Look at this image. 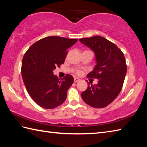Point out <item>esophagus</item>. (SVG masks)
I'll use <instances>...</instances> for the list:
<instances>
[{
	"label": "esophagus",
	"mask_w": 147,
	"mask_h": 147,
	"mask_svg": "<svg viewBox=\"0 0 147 147\" xmlns=\"http://www.w3.org/2000/svg\"><path fill=\"white\" fill-rule=\"evenodd\" d=\"M80 80H80V78H74V82H75V83L80 82Z\"/></svg>",
	"instance_id": "obj_1"
}]
</instances>
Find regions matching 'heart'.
Returning a JSON list of instances; mask_svg holds the SVG:
<instances>
[{"label": "heart", "mask_w": 147, "mask_h": 147, "mask_svg": "<svg viewBox=\"0 0 147 147\" xmlns=\"http://www.w3.org/2000/svg\"><path fill=\"white\" fill-rule=\"evenodd\" d=\"M76 73L78 74H81L82 73V71H81V70H77L76 71Z\"/></svg>", "instance_id": "1"}]
</instances>
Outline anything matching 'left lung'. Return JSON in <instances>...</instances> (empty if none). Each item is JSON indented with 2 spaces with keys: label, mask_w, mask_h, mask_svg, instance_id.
<instances>
[{
  "label": "left lung",
  "mask_w": 147,
  "mask_h": 147,
  "mask_svg": "<svg viewBox=\"0 0 147 147\" xmlns=\"http://www.w3.org/2000/svg\"><path fill=\"white\" fill-rule=\"evenodd\" d=\"M79 40L91 49L96 57V64L87 78L98 79L96 85L88 84L87 89L82 93V97L92 107H105L114 100L123 88L127 71L125 57L114 43L102 36Z\"/></svg>",
  "instance_id": "obj_1"
}]
</instances>
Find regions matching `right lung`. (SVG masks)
<instances>
[{
    "mask_svg": "<svg viewBox=\"0 0 147 147\" xmlns=\"http://www.w3.org/2000/svg\"><path fill=\"white\" fill-rule=\"evenodd\" d=\"M77 39L51 36L30 47L22 61L21 74L28 93L40 107L52 109L63 104L67 90L74 82L70 74L61 80L53 70L64 64L67 49Z\"/></svg>",
    "mask_w": 147,
    "mask_h": 147,
    "instance_id": "right-lung-1",
    "label": "right lung"
}]
</instances>
